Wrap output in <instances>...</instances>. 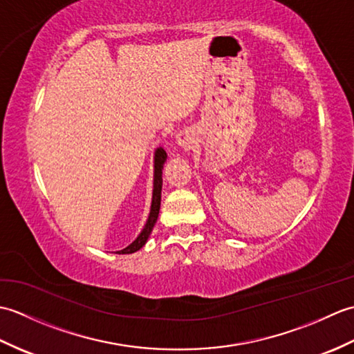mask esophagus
I'll list each match as a JSON object with an SVG mask.
<instances>
[{
    "mask_svg": "<svg viewBox=\"0 0 354 354\" xmlns=\"http://www.w3.org/2000/svg\"><path fill=\"white\" fill-rule=\"evenodd\" d=\"M178 145L183 146V147H189L190 146V135L187 131L181 132L178 135Z\"/></svg>",
    "mask_w": 354,
    "mask_h": 354,
    "instance_id": "34e87169",
    "label": "esophagus"
}]
</instances>
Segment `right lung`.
I'll return each instance as SVG.
<instances>
[{
    "label": "right lung",
    "instance_id": "obj_1",
    "mask_svg": "<svg viewBox=\"0 0 354 354\" xmlns=\"http://www.w3.org/2000/svg\"><path fill=\"white\" fill-rule=\"evenodd\" d=\"M167 160V153L162 147H158L155 150V156H153V193H152V204H150V213L146 221L145 228L141 230L138 237L133 240V242L126 246L124 250L117 251L118 254H132L141 250L142 246L146 245L147 239L152 232L158 214H160V207H161V190H162V169H164V162Z\"/></svg>",
    "mask_w": 354,
    "mask_h": 354
}]
</instances>
